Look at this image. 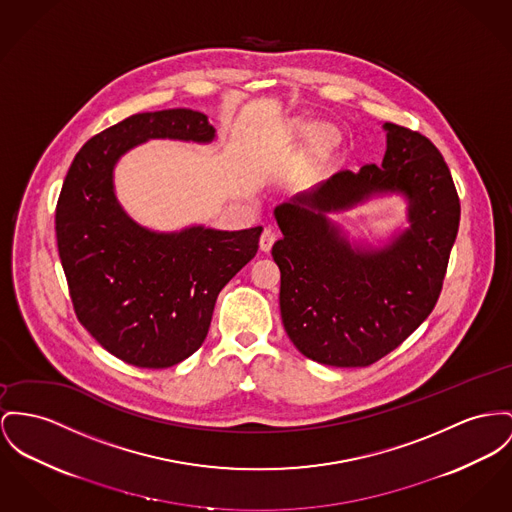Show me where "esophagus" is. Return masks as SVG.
I'll return each mask as SVG.
<instances>
[{
    "label": "esophagus",
    "mask_w": 512,
    "mask_h": 512,
    "mask_svg": "<svg viewBox=\"0 0 512 512\" xmlns=\"http://www.w3.org/2000/svg\"><path fill=\"white\" fill-rule=\"evenodd\" d=\"M277 239V235H275V231L270 229V227H266L264 229V233L260 235V248L264 250V252H270L272 250L273 242Z\"/></svg>",
    "instance_id": "esophagus-1"
}]
</instances>
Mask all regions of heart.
<instances>
[{
	"instance_id": "heart-1",
	"label": "heart",
	"mask_w": 512,
	"mask_h": 512,
	"mask_svg": "<svg viewBox=\"0 0 512 512\" xmlns=\"http://www.w3.org/2000/svg\"><path fill=\"white\" fill-rule=\"evenodd\" d=\"M303 137H307L305 155L310 163H322L330 159L341 143L340 134L334 126L316 124L310 128V124L301 118H289L281 122L275 130V141L281 147H293Z\"/></svg>"
}]
</instances>
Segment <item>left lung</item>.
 <instances>
[{
	"label": "left lung",
	"instance_id": "1",
	"mask_svg": "<svg viewBox=\"0 0 512 512\" xmlns=\"http://www.w3.org/2000/svg\"><path fill=\"white\" fill-rule=\"evenodd\" d=\"M382 130L378 167L334 172L273 209L283 328L328 367H367L408 338L437 305L458 233L460 202L439 149L392 122ZM384 195L405 198L409 221L386 240H353L329 217Z\"/></svg>",
	"mask_w": 512,
	"mask_h": 512
}]
</instances>
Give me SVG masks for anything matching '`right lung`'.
Listing matches in <instances>:
<instances>
[{
  "label": "right lung",
  "instance_id": "add662e5",
  "mask_svg": "<svg viewBox=\"0 0 512 512\" xmlns=\"http://www.w3.org/2000/svg\"><path fill=\"white\" fill-rule=\"evenodd\" d=\"M215 137L202 112H141L91 137L64 180L56 237L75 314L134 367L167 369L200 349L219 291L256 256L262 227L153 231L118 202L114 169L149 139L207 145Z\"/></svg>",
  "mask_w": 512,
  "mask_h": 512
}]
</instances>
